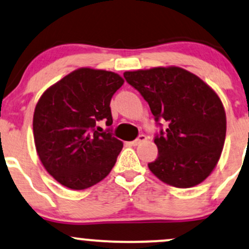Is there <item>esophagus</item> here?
Wrapping results in <instances>:
<instances>
[{"label":"esophagus","mask_w":249,"mask_h":249,"mask_svg":"<svg viewBox=\"0 0 249 249\" xmlns=\"http://www.w3.org/2000/svg\"><path fill=\"white\" fill-rule=\"evenodd\" d=\"M147 140V136L146 135H140L138 139L136 140H134V141H132V142H129V144L130 146H139L140 143H142V142H144Z\"/></svg>","instance_id":"esophagus-1"}]
</instances>
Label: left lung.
I'll use <instances>...</instances> for the list:
<instances>
[{
	"label": "left lung",
	"mask_w": 249,
	"mask_h": 249,
	"mask_svg": "<svg viewBox=\"0 0 249 249\" xmlns=\"http://www.w3.org/2000/svg\"><path fill=\"white\" fill-rule=\"evenodd\" d=\"M125 81L143 96L155 121L166 130L156 135L159 154L148 163L162 182L189 188L205 181L221 156L226 113L217 94L193 72L180 67L124 71Z\"/></svg>",
	"instance_id": "left-lung-1"
}]
</instances>
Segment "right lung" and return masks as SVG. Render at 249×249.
<instances>
[{
  "label": "right lung",
  "mask_w": 249,
  "mask_h": 249,
  "mask_svg": "<svg viewBox=\"0 0 249 249\" xmlns=\"http://www.w3.org/2000/svg\"><path fill=\"white\" fill-rule=\"evenodd\" d=\"M124 82L116 72L79 68L42 94L33 119L36 152L62 186L82 191L110 173L124 143L100 133L97 122L113 124L110 100Z\"/></svg>",
  "instance_id": "1"
}]
</instances>
